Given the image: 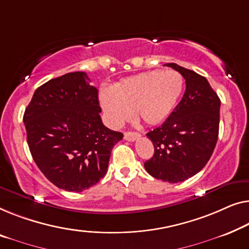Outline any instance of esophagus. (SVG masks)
Masks as SVG:
<instances>
[{"label": "esophagus", "mask_w": 249, "mask_h": 249, "mask_svg": "<svg viewBox=\"0 0 249 249\" xmlns=\"http://www.w3.org/2000/svg\"><path fill=\"white\" fill-rule=\"evenodd\" d=\"M140 137V133L138 132H124V139L127 142H133V140L138 139Z\"/></svg>", "instance_id": "esophagus-1"}]
</instances>
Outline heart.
Wrapping results in <instances>:
<instances>
[{
  "instance_id": "b5f03b06",
  "label": "heart",
  "mask_w": 249,
  "mask_h": 249,
  "mask_svg": "<svg viewBox=\"0 0 249 249\" xmlns=\"http://www.w3.org/2000/svg\"><path fill=\"white\" fill-rule=\"evenodd\" d=\"M184 80L174 70L151 71L124 78L113 89H103L100 101L104 117L117 128L133 114L148 125L163 124L181 98Z\"/></svg>"
}]
</instances>
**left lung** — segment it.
<instances>
[{
    "label": "left lung",
    "instance_id": "obj_1",
    "mask_svg": "<svg viewBox=\"0 0 249 249\" xmlns=\"http://www.w3.org/2000/svg\"><path fill=\"white\" fill-rule=\"evenodd\" d=\"M165 66L184 77L186 89L164 124L147 133L155 151L143 165L153 178L178 183L199 173L213 153L219 135L220 99L207 78L196 71L174 63Z\"/></svg>",
    "mask_w": 249,
    "mask_h": 249
}]
</instances>
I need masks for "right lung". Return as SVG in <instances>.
<instances>
[{
  "instance_id": "obj_1",
  "label": "right lung",
  "mask_w": 249,
  "mask_h": 249,
  "mask_svg": "<svg viewBox=\"0 0 249 249\" xmlns=\"http://www.w3.org/2000/svg\"><path fill=\"white\" fill-rule=\"evenodd\" d=\"M84 71L36 89L23 122L32 158L59 189L82 192L106 175L111 150L124 138L102 124L98 89Z\"/></svg>"
}]
</instances>
